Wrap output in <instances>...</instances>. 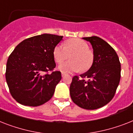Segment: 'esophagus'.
I'll use <instances>...</instances> for the list:
<instances>
[{
  "label": "esophagus",
  "mask_w": 133,
  "mask_h": 133,
  "mask_svg": "<svg viewBox=\"0 0 133 133\" xmlns=\"http://www.w3.org/2000/svg\"><path fill=\"white\" fill-rule=\"evenodd\" d=\"M61 76H62V77H64L65 76V73H61Z\"/></svg>",
  "instance_id": "1"
}]
</instances>
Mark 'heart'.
<instances>
[{"instance_id":"heart-1","label":"heart","mask_w":133,"mask_h":133,"mask_svg":"<svg viewBox=\"0 0 133 133\" xmlns=\"http://www.w3.org/2000/svg\"><path fill=\"white\" fill-rule=\"evenodd\" d=\"M71 57L72 61L60 65L58 70L62 73H72L86 72L91 67L94 62V53L89 49L87 42L81 39H70L65 42V44H58L54 48L53 57L58 63Z\"/></svg>"}]
</instances>
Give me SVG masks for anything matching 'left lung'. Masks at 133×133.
Listing matches in <instances>:
<instances>
[{"label": "left lung", "mask_w": 133, "mask_h": 133, "mask_svg": "<svg viewBox=\"0 0 133 133\" xmlns=\"http://www.w3.org/2000/svg\"><path fill=\"white\" fill-rule=\"evenodd\" d=\"M93 48L94 62L88 71L72 78L70 87L72 101L80 107L94 110L112 100L121 77V65L115 50L96 36L83 37Z\"/></svg>", "instance_id": "8db88e82"}]
</instances>
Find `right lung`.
I'll use <instances>...</instances> for the list:
<instances>
[{
	"label": "right lung",
	"instance_id": "obj_1",
	"mask_svg": "<svg viewBox=\"0 0 133 133\" xmlns=\"http://www.w3.org/2000/svg\"><path fill=\"white\" fill-rule=\"evenodd\" d=\"M63 36L44 33L26 39L11 52L6 66L5 78L13 98L21 104L37 107L52 97L61 79L56 64L54 48Z\"/></svg>",
	"mask_w": 133,
	"mask_h": 133
}]
</instances>
